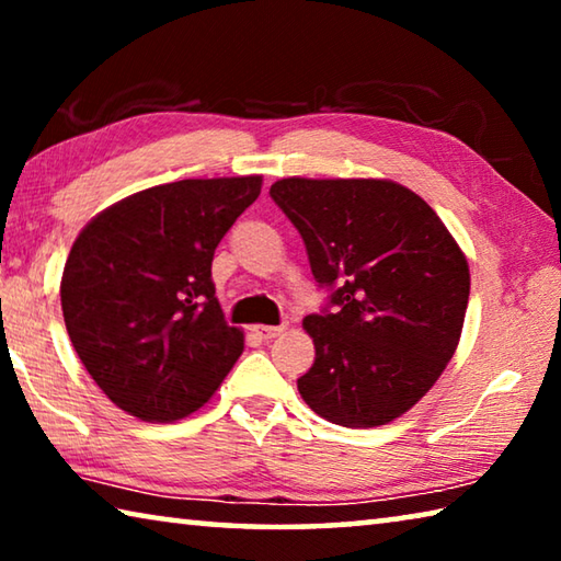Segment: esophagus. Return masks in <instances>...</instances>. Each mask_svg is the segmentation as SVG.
<instances>
[{
  "label": "esophagus",
  "mask_w": 561,
  "mask_h": 561,
  "mask_svg": "<svg viewBox=\"0 0 561 561\" xmlns=\"http://www.w3.org/2000/svg\"><path fill=\"white\" fill-rule=\"evenodd\" d=\"M284 331V327H267V324H260V327H254V334H257L260 339H274V336H279Z\"/></svg>",
  "instance_id": "34e87169"
}]
</instances>
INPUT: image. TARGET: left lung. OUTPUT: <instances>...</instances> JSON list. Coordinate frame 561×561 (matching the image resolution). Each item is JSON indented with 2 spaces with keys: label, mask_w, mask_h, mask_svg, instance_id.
I'll return each mask as SVG.
<instances>
[{
  "label": "left lung",
  "mask_w": 561,
  "mask_h": 561,
  "mask_svg": "<svg viewBox=\"0 0 561 561\" xmlns=\"http://www.w3.org/2000/svg\"><path fill=\"white\" fill-rule=\"evenodd\" d=\"M270 195L329 289L321 314L304 319L317 358L297 381L301 398L344 428L391 423L455 354L468 260L433 207L391 180L284 178Z\"/></svg>",
  "instance_id": "obj_1"
}]
</instances>
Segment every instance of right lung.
<instances>
[{
	"instance_id": "obj_1",
	"label": "right lung",
	"mask_w": 561,
	"mask_h": 561,
	"mask_svg": "<svg viewBox=\"0 0 561 561\" xmlns=\"http://www.w3.org/2000/svg\"><path fill=\"white\" fill-rule=\"evenodd\" d=\"M262 178L178 180L93 217L66 260L61 309L93 381L121 411L168 423L197 411L244 348L215 297L213 257Z\"/></svg>"
}]
</instances>
